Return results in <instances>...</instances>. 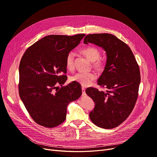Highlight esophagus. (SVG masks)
<instances>
[{"label": "esophagus", "mask_w": 157, "mask_h": 157, "mask_svg": "<svg viewBox=\"0 0 157 157\" xmlns=\"http://www.w3.org/2000/svg\"><path fill=\"white\" fill-rule=\"evenodd\" d=\"M82 92H83V95H84L85 94V87H82Z\"/></svg>", "instance_id": "34e87169"}]
</instances>
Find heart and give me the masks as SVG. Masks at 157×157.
<instances>
[{"label": "heart", "instance_id": "b5f03b06", "mask_svg": "<svg viewBox=\"0 0 157 157\" xmlns=\"http://www.w3.org/2000/svg\"><path fill=\"white\" fill-rule=\"evenodd\" d=\"M87 59L93 62L92 67L98 72L103 71L105 68V62L100 59L101 53L99 49L94 46H88L81 50ZM65 66L69 71H73L74 69V54L69 52L66 56ZM97 79V75L94 72H78L74 74L71 78V81L76 82L83 86H88Z\"/></svg>", "mask_w": 157, "mask_h": 157}]
</instances>
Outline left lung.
<instances>
[{
	"instance_id": "1",
	"label": "left lung",
	"mask_w": 157,
	"mask_h": 157,
	"mask_svg": "<svg viewBox=\"0 0 157 157\" xmlns=\"http://www.w3.org/2000/svg\"><path fill=\"white\" fill-rule=\"evenodd\" d=\"M103 48L107 53L105 68L97 84L105 92L88 88L86 94L95 105L89 117L97 127L111 129L124 121L132 111L139 95L141 74L130 47L113 34L87 35L84 43Z\"/></svg>"
}]
</instances>
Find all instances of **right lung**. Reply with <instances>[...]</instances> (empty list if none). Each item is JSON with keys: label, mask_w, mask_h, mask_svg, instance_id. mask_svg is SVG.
<instances>
[{"label": "right lung", "mask_w": 157, "mask_h": 157, "mask_svg": "<svg viewBox=\"0 0 157 157\" xmlns=\"http://www.w3.org/2000/svg\"><path fill=\"white\" fill-rule=\"evenodd\" d=\"M85 36L84 34L47 36L28 48L22 56L19 95L38 125L46 128L60 125L65 120L68 104L81 97L79 83L62 85L67 79L66 56Z\"/></svg>", "instance_id": "add662e5"}]
</instances>
